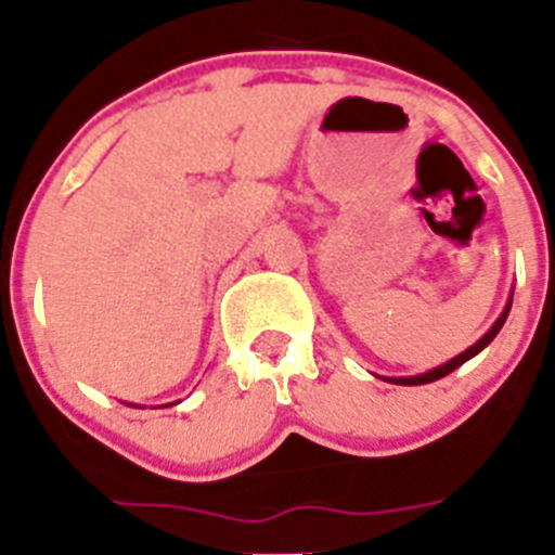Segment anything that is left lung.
I'll return each instance as SVG.
<instances>
[{
    "mask_svg": "<svg viewBox=\"0 0 555 555\" xmlns=\"http://www.w3.org/2000/svg\"><path fill=\"white\" fill-rule=\"evenodd\" d=\"M511 306H513V298L507 300V306H505V311L500 313V319H496L494 324H491V330L489 333L483 335V338L478 340V344H473L469 346L467 351H462V354H456L453 357V360H449L446 362V365H438V367H433V371H427V373H418V376H402V378H386V382H391V384H400V386H418V384H433V382H438V378H443V376H449V373H453L456 371L459 365H464V362L467 360H473L475 354H480V351L486 349V346L491 344V340L496 338V333H500L502 330V324H505V319H507V313H511Z\"/></svg>",
    "mask_w": 555,
    "mask_h": 555,
    "instance_id": "obj_1",
    "label": "left lung"
}]
</instances>
